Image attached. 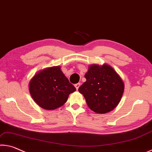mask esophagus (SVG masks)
I'll return each mask as SVG.
<instances>
[{
	"label": "esophagus",
	"instance_id": "esophagus-1",
	"mask_svg": "<svg viewBox=\"0 0 152 152\" xmlns=\"http://www.w3.org/2000/svg\"><path fill=\"white\" fill-rule=\"evenodd\" d=\"M75 88H76V89H77H77H79V87H80V83H76V84H75Z\"/></svg>",
	"mask_w": 152,
	"mask_h": 152
}]
</instances>
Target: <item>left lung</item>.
<instances>
[{
    "label": "left lung",
    "mask_w": 152,
    "mask_h": 152,
    "mask_svg": "<svg viewBox=\"0 0 152 152\" xmlns=\"http://www.w3.org/2000/svg\"><path fill=\"white\" fill-rule=\"evenodd\" d=\"M86 81L79 88L87 104L98 114L112 111L123 96L125 85L120 75L109 64H93L85 75Z\"/></svg>",
    "instance_id": "obj_1"
}]
</instances>
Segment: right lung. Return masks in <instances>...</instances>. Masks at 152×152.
Masks as SVG:
<instances>
[{
    "label": "right lung",
    "instance_id": "add662e5",
    "mask_svg": "<svg viewBox=\"0 0 152 152\" xmlns=\"http://www.w3.org/2000/svg\"><path fill=\"white\" fill-rule=\"evenodd\" d=\"M59 66L48 67L34 75L29 83L31 96L39 106L53 110L60 108L76 88L69 83Z\"/></svg>",
    "mask_w": 152,
    "mask_h": 152
}]
</instances>
